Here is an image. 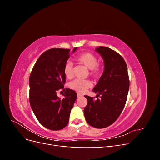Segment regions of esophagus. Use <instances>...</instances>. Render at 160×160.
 <instances>
[{"label": "esophagus", "instance_id": "obj_1", "mask_svg": "<svg viewBox=\"0 0 160 160\" xmlns=\"http://www.w3.org/2000/svg\"><path fill=\"white\" fill-rule=\"evenodd\" d=\"M81 97H83V95H81L80 93H77V98H81Z\"/></svg>", "mask_w": 160, "mask_h": 160}]
</instances>
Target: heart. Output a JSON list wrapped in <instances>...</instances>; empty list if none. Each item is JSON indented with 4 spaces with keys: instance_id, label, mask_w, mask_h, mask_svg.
Masks as SVG:
<instances>
[{
    "instance_id": "1",
    "label": "heart",
    "mask_w": 160,
    "mask_h": 160,
    "mask_svg": "<svg viewBox=\"0 0 160 160\" xmlns=\"http://www.w3.org/2000/svg\"><path fill=\"white\" fill-rule=\"evenodd\" d=\"M76 61L78 63L85 66L89 69V74L94 77H98L101 71V66L98 62V59L96 55L91 52H83L76 57ZM63 72L65 77L71 79L73 77V65L70 61H67L64 65ZM92 86V83L89 80H83L76 79L69 83V87L73 90L83 93L87 89Z\"/></svg>"
}]
</instances>
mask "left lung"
Masks as SVG:
<instances>
[{"label":"left lung","instance_id":"1","mask_svg":"<svg viewBox=\"0 0 160 160\" xmlns=\"http://www.w3.org/2000/svg\"><path fill=\"white\" fill-rule=\"evenodd\" d=\"M95 51L103 58L104 71L93 89L97 93V99L85 95L88 105L84 108V115L88 124L101 129L113 123L122 112L128 98L129 80L126 62L119 53L101 46Z\"/></svg>","mask_w":160,"mask_h":160}]
</instances>
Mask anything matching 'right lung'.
Listing matches in <instances>:
<instances>
[{
  "label": "right lung",
  "mask_w": 160,
  "mask_h": 160,
  "mask_svg": "<svg viewBox=\"0 0 160 160\" xmlns=\"http://www.w3.org/2000/svg\"><path fill=\"white\" fill-rule=\"evenodd\" d=\"M77 47L72 50L73 53ZM70 49L53 48L38 57L29 77V101L37 119L45 128L60 130L67 126L71 110L77 99L73 90L64 89L63 67L70 57ZM62 89L64 98L61 100L56 91Z\"/></svg>",
  "instance_id": "add662e5"
}]
</instances>
